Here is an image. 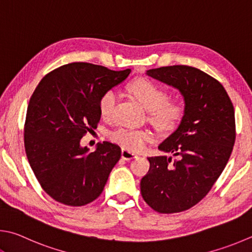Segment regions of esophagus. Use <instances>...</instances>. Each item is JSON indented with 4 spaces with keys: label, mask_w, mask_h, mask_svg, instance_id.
Masks as SVG:
<instances>
[{
    "label": "esophagus",
    "mask_w": 252,
    "mask_h": 252,
    "mask_svg": "<svg viewBox=\"0 0 252 252\" xmlns=\"http://www.w3.org/2000/svg\"><path fill=\"white\" fill-rule=\"evenodd\" d=\"M121 158L123 159H126V161H130V159H132V158H138V154H135L133 152H130L129 150L122 149V151H121Z\"/></svg>",
    "instance_id": "esophagus-1"
}]
</instances>
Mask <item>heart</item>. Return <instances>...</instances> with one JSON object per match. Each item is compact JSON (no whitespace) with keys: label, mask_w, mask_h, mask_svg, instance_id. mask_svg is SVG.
<instances>
[{"label":"heart","mask_w":252,"mask_h":252,"mask_svg":"<svg viewBox=\"0 0 252 252\" xmlns=\"http://www.w3.org/2000/svg\"><path fill=\"white\" fill-rule=\"evenodd\" d=\"M130 93L149 111V119L158 129L172 131L176 129L185 116V106L180 100H168V91L157 82L150 79L139 78L129 86ZM118 100L113 90H108L99 100V112L106 120L111 119ZM154 139L149 130L118 127L111 133V140L129 151L138 152L143 150L146 143Z\"/></svg>","instance_id":"obj_1"}]
</instances>
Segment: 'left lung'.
I'll use <instances>...</instances> for the list:
<instances>
[{
    "instance_id": "obj_1",
    "label": "left lung",
    "mask_w": 252,
    "mask_h": 252,
    "mask_svg": "<svg viewBox=\"0 0 252 252\" xmlns=\"http://www.w3.org/2000/svg\"><path fill=\"white\" fill-rule=\"evenodd\" d=\"M146 75L180 91L185 116L158 145L175 158H148L141 194L158 213H180L200 202L225 168L236 139L234 106L220 82L197 68L167 66Z\"/></svg>"
}]
</instances>
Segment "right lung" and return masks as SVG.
<instances>
[{"instance_id":"obj_1","label":"right lung","mask_w":252,"mask_h":252,"mask_svg":"<svg viewBox=\"0 0 252 252\" xmlns=\"http://www.w3.org/2000/svg\"><path fill=\"white\" fill-rule=\"evenodd\" d=\"M130 72L71 63L49 72L36 87L26 113L25 151L40 186L57 202L84 206L102 193L121 149L104 141L90 152L80 140L97 127L101 95Z\"/></svg>"}]
</instances>
